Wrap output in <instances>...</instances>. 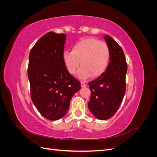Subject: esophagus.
I'll return each mask as SVG.
<instances>
[{"label":"esophagus","mask_w":157,"mask_h":157,"mask_svg":"<svg viewBox=\"0 0 157 157\" xmlns=\"http://www.w3.org/2000/svg\"><path fill=\"white\" fill-rule=\"evenodd\" d=\"M80 85H81V87H82V88H84V87L86 86V84L84 83V82H80Z\"/></svg>","instance_id":"34e87169"}]
</instances>
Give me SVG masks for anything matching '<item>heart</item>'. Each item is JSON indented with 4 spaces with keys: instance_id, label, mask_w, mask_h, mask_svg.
<instances>
[{
    "instance_id": "obj_1",
    "label": "heart",
    "mask_w": 157,
    "mask_h": 157,
    "mask_svg": "<svg viewBox=\"0 0 157 157\" xmlns=\"http://www.w3.org/2000/svg\"><path fill=\"white\" fill-rule=\"evenodd\" d=\"M63 61L71 75H75L78 68V77L85 80L99 77L107 70L111 58V52L105 42L94 37L80 40L72 46L71 52L65 51Z\"/></svg>"
}]
</instances>
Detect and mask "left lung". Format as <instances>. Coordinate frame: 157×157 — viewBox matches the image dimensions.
Here are the masks:
<instances>
[{"instance_id": "8db88e82", "label": "left lung", "mask_w": 157, "mask_h": 157, "mask_svg": "<svg viewBox=\"0 0 157 157\" xmlns=\"http://www.w3.org/2000/svg\"><path fill=\"white\" fill-rule=\"evenodd\" d=\"M111 52L110 62L105 73L89 82L91 98L88 106L98 119L112 117L119 108L126 92L127 63L124 52L113 38L104 36Z\"/></svg>"}]
</instances>
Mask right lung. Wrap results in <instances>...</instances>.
Here are the masks:
<instances>
[{
    "label": "right lung",
    "mask_w": 157,
    "mask_h": 157,
    "mask_svg": "<svg viewBox=\"0 0 157 157\" xmlns=\"http://www.w3.org/2000/svg\"><path fill=\"white\" fill-rule=\"evenodd\" d=\"M66 35L49 32L33 47L27 72L31 97L44 118L56 121L69 108L71 99L80 84L66 69L62 55Z\"/></svg>",
    "instance_id": "obj_1"
}]
</instances>
